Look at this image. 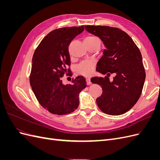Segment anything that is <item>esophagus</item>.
Returning <instances> with one entry per match:
<instances>
[{
  "mask_svg": "<svg viewBox=\"0 0 160 160\" xmlns=\"http://www.w3.org/2000/svg\"><path fill=\"white\" fill-rule=\"evenodd\" d=\"M86 81H87V84H88V85H91V80H90L89 78H87L86 79Z\"/></svg>",
  "mask_w": 160,
  "mask_h": 160,
  "instance_id": "34e87169",
  "label": "esophagus"
}]
</instances>
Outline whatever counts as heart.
<instances>
[{
  "label": "heart",
  "instance_id": "obj_1",
  "mask_svg": "<svg viewBox=\"0 0 160 160\" xmlns=\"http://www.w3.org/2000/svg\"><path fill=\"white\" fill-rule=\"evenodd\" d=\"M97 41H99V38L95 36H88L84 38L85 44H88L90 42H93ZM95 62L93 61H86L82 62L77 67L76 71L79 74L83 75L85 76L90 75L93 70V67Z\"/></svg>",
  "mask_w": 160,
  "mask_h": 160
}]
</instances>
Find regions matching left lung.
Segmentation results:
<instances>
[{"instance_id": "1", "label": "left lung", "mask_w": 160, "mask_h": 160, "mask_svg": "<svg viewBox=\"0 0 160 160\" xmlns=\"http://www.w3.org/2000/svg\"><path fill=\"white\" fill-rule=\"evenodd\" d=\"M87 31L98 37L106 49L97 63L96 70L104 77H93L103 93L96 102L103 113L119 115L126 113L137 103L143 88L146 72L139 48L128 34L108 26H85ZM111 73L116 76L109 81Z\"/></svg>"}]
</instances>
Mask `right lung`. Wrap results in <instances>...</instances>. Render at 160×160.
Wrapping results in <instances>:
<instances>
[{
  "instance_id": "add662e5",
  "label": "right lung",
  "mask_w": 160,
  "mask_h": 160,
  "mask_svg": "<svg viewBox=\"0 0 160 160\" xmlns=\"http://www.w3.org/2000/svg\"><path fill=\"white\" fill-rule=\"evenodd\" d=\"M84 31V26L63 27L50 32L34 52L30 84L42 107L55 115L71 113L79 105V94L87 87L83 76L72 78V83L63 85L65 74L72 76L69 45Z\"/></svg>"
}]
</instances>
